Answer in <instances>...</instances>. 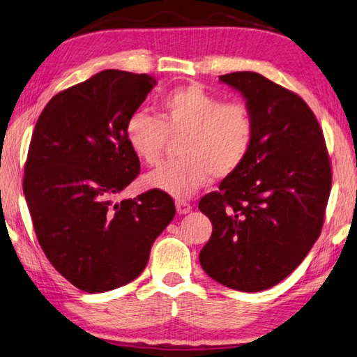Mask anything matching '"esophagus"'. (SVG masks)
<instances>
[{
	"label": "esophagus",
	"instance_id": "obj_1",
	"mask_svg": "<svg viewBox=\"0 0 357 357\" xmlns=\"http://www.w3.org/2000/svg\"><path fill=\"white\" fill-rule=\"evenodd\" d=\"M174 204H176V212L179 215H185V213H189L192 211V206L184 199H178Z\"/></svg>",
	"mask_w": 357,
	"mask_h": 357
}]
</instances>
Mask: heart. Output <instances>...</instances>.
<instances>
[{
	"label": "heart",
	"instance_id": "b5f03b06",
	"mask_svg": "<svg viewBox=\"0 0 357 357\" xmlns=\"http://www.w3.org/2000/svg\"><path fill=\"white\" fill-rule=\"evenodd\" d=\"M179 138L181 158L146 174L144 184L181 199L192 197L212 176L225 179L243 165L252 144L251 114L242 102H223L190 84L162 96L159 119L135 112L128 120V145L146 165H156L170 139Z\"/></svg>",
	"mask_w": 357,
	"mask_h": 357
}]
</instances>
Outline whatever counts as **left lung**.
Segmentation results:
<instances>
[{"label":"left lung","mask_w":357,"mask_h":357,"mask_svg":"<svg viewBox=\"0 0 357 357\" xmlns=\"http://www.w3.org/2000/svg\"><path fill=\"white\" fill-rule=\"evenodd\" d=\"M243 96L252 144L238 170L201 198L212 236L201 267L225 287L261 291L287 278L320 236L331 165L314 112L255 71L220 76Z\"/></svg>","instance_id":"8db88e82"}]
</instances>
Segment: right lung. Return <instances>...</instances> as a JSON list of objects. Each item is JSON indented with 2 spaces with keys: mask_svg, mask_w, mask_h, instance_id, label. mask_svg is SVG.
Segmentation results:
<instances>
[{
  "mask_svg": "<svg viewBox=\"0 0 357 357\" xmlns=\"http://www.w3.org/2000/svg\"><path fill=\"white\" fill-rule=\"evenodd\" d=\"M156 84L100 71L51 98L32 132L23 192L36 236L53 267L89 294L134 281L176 212L159 190L115 201L140 170L128 120Z\"/></svg>",
  "mask_w": 357,
  "mask_h": 357,
  "instance_id": "obj_1",
  "label": "right lung"
}]
</instances>
